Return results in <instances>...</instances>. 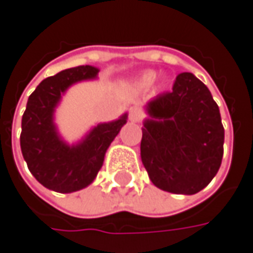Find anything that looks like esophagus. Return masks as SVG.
<instances>
[{
    "instance_id": "obj_1",
    "label": "esophagus",
    "mask_w": 253,
    "mask_h": 253,
    "mask_svg": "<svg viewBox=\"0 0 253 253\" xmlns=\"http://www.w3.org/2000/svg\"><path fill=\"white\" fill-rule=\"evenodd\" d=\"M142 120V111L136 107H132L129 110V121L139 122Z\"/></svg>"
}]
</instances>
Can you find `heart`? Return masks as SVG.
<instances>
[{"label": "heart", "mask_w": 253, "mask_h": 253, "mask_svg": "<svg viewBox=\"0 0 253 253\" xmlns=\"http://www.w3.org/2000/svg\"><path fill=\"white\" fill-rule=\"evenodd\" d=\"M155 80H156V74L153 73V72H148V73H145L139 79V85L141 87H149Z\"/></svg>", "instance_id": "1"}]
</instances>
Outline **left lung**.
I'll return each mask as SVG.
<instances>
[{
    "mask_svg": "<svg viewBox=\"0 0 253 253\" xmlns=\"http://www.w3.org/2000/svg\"><path fill=\"white\" fill-rule=\"evenodd\" d=\"M141 158L152 183L174 194H196L217 174L224 155V126L207 85L180 73L170 92L148 102Z\"/></svg>",
    "mask_w": 253,
    "mask_h": 253,
    "instance_id": "8db88e82",
    "label": "left lung"
}]
</instances>
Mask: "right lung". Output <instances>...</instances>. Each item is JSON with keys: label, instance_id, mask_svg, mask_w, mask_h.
I'll return each instance as SVG.
<instances>
[{"label": "right lung", "instance_id": "obj_1", "mask_svg": "<svg viewBox=\"0 0 253 253\" xmlns=\"http://www.w3.org/2000/svg\"><path fill=\"white\" fill-rule=\"evenodd\" d=\"M98 72L94 66L66 69L44 79L28 98L22 115L21 151L29 171L46 189L73 193L92 183L108 146L126 122L125 114L117 121L100 124L74 146L59 138L53 111L62 94L72 84L97 77Z\"/></svg>", "mask_w": 253, "mask_h": 253}]
</instances>
